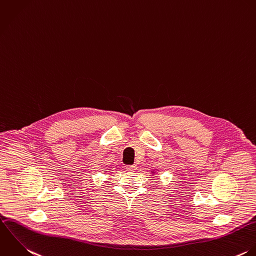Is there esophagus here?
<instances>
[{"label": "esophagus", "instance_id": "1", "mask_svg": "<svg viewBox=\"0 0 256 256\" xmlns=\"http://www.w3.org/2000/svg\"><path fill=\"white\" fill-rule=\"evenodd\" d=\"M136 169H137L136 165H129V166H127V170H130V172H134Z\"/></svg>", "mask_w": 256, "mask_h": 256}]
</instances>
